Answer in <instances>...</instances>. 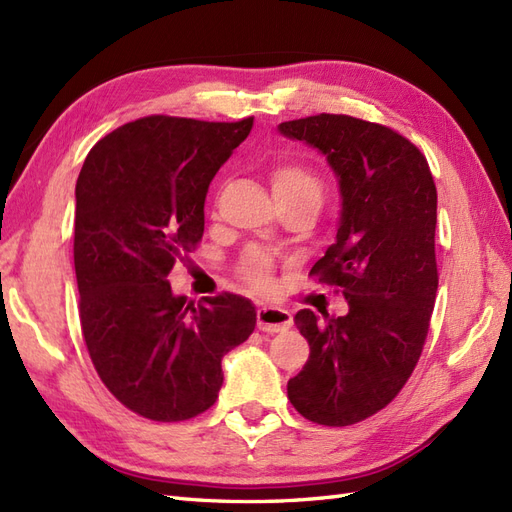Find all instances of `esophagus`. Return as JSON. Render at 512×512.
I'll return each instance as SVG.
<instances>
[{"mask_svg":"<svg viewBox=\"0 0 512 512\" xmlns=\"http://www.w3.org/2000/svg\"><path fill=\"white\" fill-rule=\"evenodd\" d=\"M293 323V316L284 308H258L256 312V325L260 331L267 334H278V331H286Z\"/></svg>","mask_w":512,"mask_h":512,"instance_id":"obj_1","label":"esophagus"}]
</instances>
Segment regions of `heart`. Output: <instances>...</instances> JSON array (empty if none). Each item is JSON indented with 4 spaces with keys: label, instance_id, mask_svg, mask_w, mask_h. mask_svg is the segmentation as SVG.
<instances>
[{
    "label": "heart",
    "instance_id": "obj_1",
    "mask_svg": "<svg viewBox=\"0 0 512 512\" xmlns=\"http://www.w3.org/2000/svg\"><path fill=\"white\" fill-rule=\"evenodd\" d=\"M271 187L275 200H306L316 206L323 202V185L316 174L297 163H278L271 170ZM241 278L254 290L265 293L273 286L271 260L262 252H250L241 262Z\"/></svg>",
    "mask_w": 512,
    "mask_h": 512
}]
</instances>
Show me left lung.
Returning a JSON list of instances; mask_svg holds the SVG:
<instances>
[{"label": "left lung", "instance_id": "8db88e82", "mask_svg": "<svg viewBox=\"0 0 512 512\" xmlns=\"http://www.w3.org/2000/svg\"><path fill=\"white\" fill-rule=\"evenodd\" d=\"M278 131L319 150L338 178L336 239L310 273L349 301L325 323L295 314L310 357L288 400L310 422L349 426L388 405L420 359L437 293V189L420 150L381 124L319 114Z\"/></svg>", "mask_w": 512, "mask_h": 512}]
</instances>
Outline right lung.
I'll use <instances>...</instances> for the list:
<instances>
[{
  "instance_id": "obj_1",
  "label": "right lung",
  "mask_w": 512,
  "mask_h": 512,
  "mask_svg": "<svg viewBox=\"0 0 512 512\" xmlns=\"http://www.w3.org/2000/svg\"><path fill=\"white\" fill-rule=\"evenodd\" d=\"M254 127L148 116L90 150L75 187V275L92 364L124 407L155 422L209 409L222 359L250 338L256 308L239 295L193 303L168 275L198 245L217 170Z\"/></svg>"
}]
</instances>
